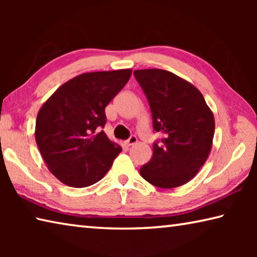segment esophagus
I'll list each match as a JSON object with an SVG mask.
<instances>
[{
	"label": "esophagus",
	"instance_id": "esophagus-1",
	"mask_svg": "<svg viewBox=\"0 0 257 257\" xmlns=\"http://www.w3.org/2000/svg\"><path fill=\"white\" fill-rule=\"evenodd\" d=\"M137 142H138L137 137L136 136H132L129 139H127V141H125V144H127V146H133L135 144H137Z\"/></svg>",
	"mask_w": 257,
	"mask_h": 257
}]
</instances>
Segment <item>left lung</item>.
Returning a JSON list of instances; mask_svg holds the SVG:
<instances>
[{"mask_svg":"<svg viewBox=\"0 0 257 257\" xmlns=\"http://www.w3.org/2000/svg\"><path fill=\"white\" fill-rule=\"evenodd\" d=\"M149 99L153 127L162 134L142 177L159 188L187 184L206 162L214 136V115L202 93L189 81L162 69L135 70Z\"/></svg>","mask_w":257,"mask_h":257,"instance_id":"obj_1","label":"left lung"}]
</instances>
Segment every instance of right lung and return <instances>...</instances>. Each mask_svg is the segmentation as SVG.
Returning a JSON list of instances; mask_svg holds the SVG:
<instances>
[{
    "instance_id": "1",
    "label": "right lung",
    "mask_w": 257,
    "mask_h": 257,
    "mask_svg": "<svg viewBox=\"0 0 257 257\" xmlns=\"http://www.w3.org/2000/svg\"><path fill=\"white\" fill-rule=\"evenodd\" d=\"M132 69L86 72L61 85L40 108L35 139L52 175L82 188L102 179L122 149L99 132L105 106L127 84Z\"/></svg>"
}]
</instances>
